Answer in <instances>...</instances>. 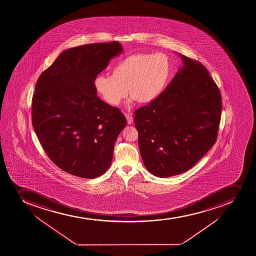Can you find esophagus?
<instances>
[{
    "label": "esophagus",
    "instance_id": "obj_1",
    "mask_svg": "<svg viewBox=\"0 0 256 256\" xmlns=\"http://www.w3.org/2000/svg\"><path fill=\"white\" fill-rule=\"evenodd\" d=\"M125 116H126L128 124H132L134 122V118H132V114H125Z\"/></svg>",
    "mask_w": 256,
    "mask_h": 256
}]
</instances>
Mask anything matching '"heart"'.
<instances>
[{
	"mask_svg": "<svg viewBox=\"0 0 256 256\" xmlns=\"http://www.w3.org/2000/svg\"><path fill=\"white\" fill-rule=\"evenodd\" d=\"M172 70V62L166 54H132L112 66V76L98 75L94 89L111 106L119 105L126 92L131 96L130 102L151 104L164 91Z\"/></svg>",
	"mask_w": 256,
	"mask_h": 256,
	"instance_id": "obj_1",
	"label": "heart"
}]
</instances>
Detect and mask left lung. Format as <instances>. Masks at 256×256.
Here are the masks:
<instances>
[{"label":"left lung","mask_w":256,"mask_h":256,"mask_svg":"<svg viewBox=\"0 0 256 256\" xmlns=\"http://www.w3.org/2000/svg\"><path fill=\"white\" fill-rule=\"evenodd\" d=\"M182 66L155 101L134 112L145 167L158 178L190 170L214 144L220 92L204 65L178 54Z\"/></svg>","instance_id":"1"}]
</instances>
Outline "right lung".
Listing matches in <instances>:
<instances>
[{
	"instance_id": "1",
	"label": "right lung",
	"mask_w": 256,
	"mask_h": 256,
	"mask_svg": "<svg viewBox=\"0 0 256 256\" xmlns=\"http://www.w3.org/2000/svg\"><path fill=\"white\" fill-rule=\"evenodd\" d=\"M122 52L118 42L68 49L36 82L33 128L50 160L70 174L95 178L111 165L126 120L96 96L94 81Z\"/></svg>"
}]
</instances>
